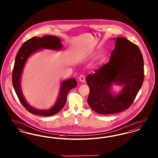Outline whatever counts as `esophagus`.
<instances>
[{
	"mask_svg": "<svg viewBox=\"0 0 158 158\" xmlns=\"http://www.w3.org/2000/svg\"><path fill=\"white\" fill-rule=\"evenodd\" d=\"M79 80L81 82H85V76L83 75H81L79 77Z\"/></svg>",
	"mask_w": 158,
	"mask_h": 158,
	"instance_id": "1",
	"label": "esophagus"
}]
</instances>
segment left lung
<instances>
[{
    "mask_svg": "<svg viewBox=\"0 0 158 158\" xmlns=\"http://www.w3.org/2000/svg\"><path fill=\"white\" fill-rule=\"evenodd\" d=\"M110 61L86 77L89 87L88 103L100 114L120 113L133 102L144 81V61L135 44L127 38L118 37ZM113 84L123 86L118 94H113Z\"/></svg>",
    "mask_w": 158,
    "mask_h": 158,
    "instance_id": "left-lung-1",
    "label": "left lung"
}]
</instances>
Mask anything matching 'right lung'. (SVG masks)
<instances>
[{"mask_svg":"<svg viewBox=\"0 0 158 158\" xmlns=\"http://www.w3.org/2000/svg\"><path fill=\"white\" fill-rule=\"evenodd\" d=\"M62 47L61 39L57 37L52 35H45L40 38L34 37L23 44L16 54L12 72V84L21 103L30 113L41 116H52L59 113L66 102L68 92L77 86L75 78L62 82L56 103L52 108L46 110H37L29 105L23 95L21 87V77L27 59L31 54L42 48L59 50Z\"/></svg>","mask_w":158,"mask_h":158,"instance_id":"add662e5","label":"right lung"}]
</instances>
